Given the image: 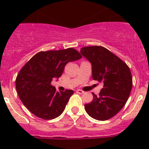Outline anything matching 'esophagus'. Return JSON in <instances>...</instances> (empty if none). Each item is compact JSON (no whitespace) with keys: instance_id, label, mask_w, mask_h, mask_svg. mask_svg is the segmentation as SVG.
Returning a JSON list of instances; mask_svg holds the SVG:
<instances>
[{"instance_id":"34e87169","label":"esophagus","mask_w":149,"mask_h":149,"mask_svg":"<svg viewBox=\"0 0 149 149\" xmlns=\"http://www.w3.org/2000/svg\"><path fill=\"white\" fill-rule=\"evenodd\" d=\"M77 93H78V94H84V92L83 90H81V89H77Z\"/></svg>"}]
</instances>
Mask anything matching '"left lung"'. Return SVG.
Returning <instances> with one entry per match:
<instances>
[{"label": "left lung", "instance_id": "obj_1", "mask_svg": "<svg viewBox=\"0 0 149 149\" xmlns=\"http://www.w3.org/2000/svg\"><path fill=\"white\" fill-rule=\"evenodd\" d=\"M81 54L91 63L95 81L102 82L103 88L97 97L84 105L89 116L99 121L113 117L122 109L132 89V75L126 63L101 46L84 47Z\"/></svg>", "mask_w": 149, "mask_h": 149}]
</instances>
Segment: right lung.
Here are the masks:
<instances>
[{"label": "right lung", "instance_id": "add662e5", "mask_svg": "<svg viewBox=\"0 0 149 149\" xmlns=\"http://www.w3.org/2000/svg\"><path fill=\"white\" fill-rule=\"evenodd\" d=\"M82 56L74 48L41 51L34 55L21 69L15 88L24 105L36 116L49 120L63 113L74 91L57 92L51 84L58 80L68 62Z\"/></svg>", "mask_w": 149, "mask_h": 149}]
</instances>
